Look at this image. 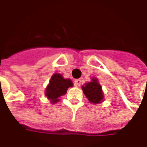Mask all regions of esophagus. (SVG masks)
I'll return each instance as SVG.
<instances>
[{"mask_svg": "<svg viewBox=\"0 0 147 147\" xmlns=\"http://www.w3.org/2000/svg\"><path fill=\"white\" fill-rule=\"evenodd\" d=\"M80 84H81V80L80 79H77L74 80V85L76 87H80Z\"/></svg>", "mask_w": 147, "mask_h": 147, "instance_id": "34e87169", "label": "esophagus"}]
</instances>
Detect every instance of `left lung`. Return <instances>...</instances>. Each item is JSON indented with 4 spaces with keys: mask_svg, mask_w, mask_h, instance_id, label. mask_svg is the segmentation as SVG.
Here are the masks:
<instances>
[{
    "mask_svg": "<svg viewBox=\"0 0 147 147\" xmlns=\"http://www.w3.org/2000/svg\"><path fill=\"white\" fill-rule=\"evenodd\" d=\"M82 89L85 96L91 103H101V101L103 100L101 86L99 84L96 78H93L91 82L86 84L85 86H83Z\"/></svg>",
    "mask_w": 147,
    "mask_h": 147,
    "instance_id": "1",
    "label": "left lung"
}]
</instances>
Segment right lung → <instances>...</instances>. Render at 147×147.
<instances>
[{"instance_id": "right-lung-1", "label": "right lung", "mask_w": 147, "mask_h": 147, "mask_svg": "<svg viewBox=\"0 0 147 147\" xmlns=\"http://www.w3.org/2000/svg\"><path fill=\"white\" fill-rule=\"evenodd\" d=\"M72 86L73 83L69 79H64L61 74H55L46 88V96L51 101V103H57L59 101V97L64 95L67 89Z\"/></svg>"}]
</instances>
